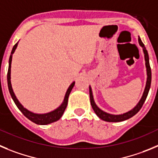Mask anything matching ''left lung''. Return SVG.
Instances as JSON below:
<instances>
[{
  "label": "left lung",
  "mask_w": 158,
  "mask_h": 158,
  "mask_svg": "<svg viewBox=\"0 0 158 158\" xmlns=\"http://www.w3.org/2000/svg\"><path fill=\"white\" fill-rule=\"evenodd\" d=\"M139 43L140 45V46L143 47V52H144V56H145V61H146V73H147V79H146V87H145L144 92H143V94L142 96L141 99L139 102V103L136 105L134 109H132L131 110L128 111L127 113H123V114L120 115H113L110 114V113H107L106 112H104L103 110H102L101 109H99L97 105L95 104L94 100L93 94H92V89L91 87L89 86V98H90V104H91V106L93 108L94 113H96V115L98 116L100 119L105 120V121L107 122H120L123 121V120H126L129 118L132 117L133 116L136 114V113L139 112L140 109H141L142 106H143L145 101L146 99V97L148 95L149 90H150V85H151V69H150V62H149V55L147 50L146 49L144 44L143 43L142 40L140 39V38H139Z\"/></svg>",
  "instance_id": "obj_1"
}]
</instances>
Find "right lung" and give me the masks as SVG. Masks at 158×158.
Here are the masks:
<instances>
[{
	"mask_svg": "<svg viewBox=\"0 0 158 158\" xmlns=\"http://www.w3.org/2000/svg\"><path fill=\"white\" fill-rule=\"evenodd\" d=\"M17 45H18V42L15 44V45L12 48V52H11V55H10L9 57V62H8V75H7V79H8V90H9V93L11 94L12 98L13 99L14 102L16 105V106L18 107V109L22 112L23 114L26 116L27 119H29L30 120H31L34 123H37V124L39 125H46L49 124V123H53V122L57 121L58 120L60 119V117L62 116V115L64 114V112L65 109L67 107V105H68V101H69V97L71 91H72V88H73L74 85H75V82H73L72 84L69 86V89L67 90L66 94H65L64 99L63 103L57 108L55 110L52 111V112H49L47 113H43V114H38V113H34L31 111L27 110V109L23 107L20 104V102L18 101V99L16 98L15 94L13 92V89H12V84H11V64H12V54L15 52V49H16Z\"/></svg>",
	"mask_w": 158,
	"mask_h": 158,
	"instance_id": "obj_1",
	"label": "right lung"
}]
</instances>
